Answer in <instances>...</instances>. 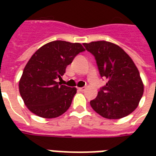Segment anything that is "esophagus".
I'll use <instances>...</instances> for the list:
<instances>
[{
  "mask_svg": "<svg viewBox=\"0 0 156 156\" xmlns=\"http://www.w3.org/2000/svg\"><path fill=\"white\" fill-rule=\"evenodd\" d=\"M85 89H86V88H85V87H83V88H78V90L80 92H83Z\"/></svg>",
  "mask_w": 156,
  "mask_h": 156,
  "instance_id": "1",
  "label": "esophagus"
}]
</instances>
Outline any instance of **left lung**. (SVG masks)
Wrapping results in <instances>:
<instances>
[{
	"mask_svg": "<svg viewBox=\"0 0 156 156\" xmlns=\"http://www.w3.org/2000/svg\"><path fill=\"white\" fill-rule=\"evenodd\" d=\"M94 55L99 73L108 80L90 101L96 113L109 119L127 116L137 108L144 93L140 72L129 55L118 45L106 41L83 43Z\"/></svg>",
	"mask_w": 156,
	"mask_h": 156,
	"instance_id": "1",
	"label": "left lung"
}]
</instances>
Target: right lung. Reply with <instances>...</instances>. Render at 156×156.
<instances>
[{"label":"right lung","mask_w":156,"mask_h":156,"mask_svg":"<svg viewBox=\"0 0 156 156\" xmlns=\"http://www.w3.org/2000/svg\"><path fill=\"white\" fill-rule=\"evenodd\" d=\"M85 49L78 42L53 41L43 45L29 59L19 81V92L29 110L53 119L68 110L77 88L61 85L58 78Z\"/></svg>","instance_id":"1"}]
</instances>
